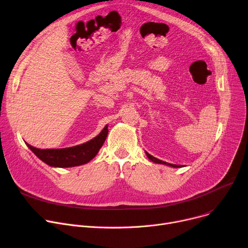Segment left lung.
I'll return each instance as SVG.
<instances>
[{
	"label": "left lung",
	"instance_id": "obj_1",
	"mask_svg": "<svg viewBox=\"0 0 248 248\" xmlns=\"http://www.w3.org/2000/svg\"><path fill=\"white\" fill-rule=\"evenodd\" d=\"M146 155H147V157L151 160V161H153V162H155V163H158V164H165V165H168V166H171V167H174V168H179V167L182 166V165H176V164H171V163L164 162V161H162V160H159V159L153 157L152 155H150V154L147 153V152H146Z\"/></svg>",
	"mask_w": 248,
	"mask_h": 248
}]
</instances>
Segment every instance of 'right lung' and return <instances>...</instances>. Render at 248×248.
Listing matches in <instances>:
<instances>
[{
    "label": "right lung",
    "instance_id": "add662e5",
    "mask_svg": "<svg viewBox=\"0 0 248 248\" xmlns=\"http://www.w3.org/2000/svg\"><path fill=\"white\" fill-rule=\"evenodd\" d=\"M108 135V126L90 141L74 147L62 149H39L27 143V146L43 162L52 167H74L88 163L97 155Z\"/></svg>",
    "mask_w": 248,
    "mask_h": 248
}]
</instances>
